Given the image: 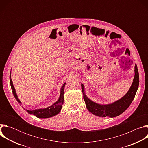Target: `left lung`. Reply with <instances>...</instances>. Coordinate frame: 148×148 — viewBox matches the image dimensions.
<instances>
[{
	"label": "left lung",
	"mask_w": 148,
	"mask_h": 148,
	"mask_svg": "<svg viewBox=\"0 0 148 148\" xmlns=\"http://www.w3.org/2000/svg\"><path fill=\"white\" fill-rule=\"evenodd\" d=\"M139 82V73L136 64L135 66V77L132 86L128 92L122 98L111 104L101 105L90 100L84 92V85L81 84V89L84 100L88 110L92 114L98 116H109L111 118L117 116L127 109L134 100L138 88Z\"/></svg>",
	"instance_id": "obj_1"
}]
</instances>
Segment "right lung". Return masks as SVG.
<instances>
[{
	"label": "right lung",
	"mask_w": 148,
	"mask_h": 148,
	"mask_svg": "<svg viewBox=\"0 0 148 148\" xmlns=\"http://www.w3.org/2000/svg\"><path fill=\"white\" fill-rule=\"evenodd\" d=\"M10 86H11L13 94L14 95L16 100L20 103H22L20 101V100L18 99V97L16 93L15 89L13 85V82L11 79V75L10 76ZM65 85H66V83L63 84L62 86L61 87L60 95L58 101L54 103H53L52 105H51L50 107H47L46 108H44V109H38V110H34L33 111H29L26 110L27 112L29 114H33L36 116V117L39 118H50L57 115L60 112L62 108V105L63 104V102H64V92Z\"/></svg>",
	"instance_id": "obj_1"
}]
</instances>
